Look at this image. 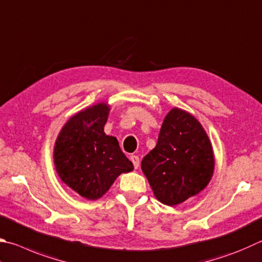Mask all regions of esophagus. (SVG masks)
Listing matches in <instances>:
<instances>
[{"instance_id":"1","label":"esophagus","mask_w":262,"mask_h":262,"mask_svg":"<svg viewBox=\"0 0 262 262\" xmlns=\"http://www.w3.org/2000/svg\"><path fill=\"white\" fill-rule=\"evenodd\" d=\"M130 160L133 165H134V167L137 168L140 166V158L137 156H130Z\"/></svg>"}]
</instances>
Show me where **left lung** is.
I'll return each instance as SVG.
<instances>
[{
  "instance_id": "left-lung-1",
  "label": "left lung",
  "mask_w": 262,
  "mask_h": 262,
  "mask_svg": "<svg viewBox=\"0 0 262 262\" xmlns=\"http://www.w3.org/2000/svg\"><path fill=\"white\" fill-rule=\"evenodd\" d=\"M156 198L168 206L196 196L214 170L213 147L196 118L174 107L165 117L155 149L141 163Z\"/></svg>"
}]
</instances>
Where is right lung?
Returning a JSON list of instances; mask_svg holds the SVG:
<instances>
[{
  "label": "right lung",
  "mask_w": 262,
  "mask_h": 262,
  "mask_svg": "<svg viewBox=\"0 0 262 262\" xmlns=\"http://www.w3.org/2000/svg\"><path fill=\"white\" fill-rule=\"evenodd\" d=\"M108 112L106 103L80 111L61 128L55 143L60 180L89 201L101 198L119 175L134 169L116 137L104 133Z\"/></svg>",
  "instance_id": "add662e5"
}]
</instances>
